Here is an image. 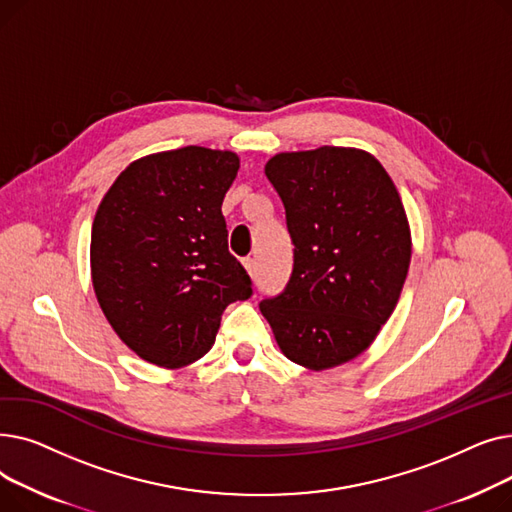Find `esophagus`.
<instances>
[{"label": "esophagus", "instance_id": "34e87169", "mask_svg": "<svg viewBox=\"0 0 512 512\" xmlns=\"http://www.w3.org/2000/svg\"><path fill=\"white\" fill-rule=\"evenodd\" d=\"M242 265H245V270H247V274L251 276V278H255L257 276V263H255V259H245L242 261Z\"/></svg>", "mask_w": 512, "mask_h": 512}]
</instances>
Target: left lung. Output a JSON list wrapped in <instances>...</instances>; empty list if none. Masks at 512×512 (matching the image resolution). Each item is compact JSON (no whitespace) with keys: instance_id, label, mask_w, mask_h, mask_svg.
I'll use <instances>...</instances> for the list:
<instances>
[{"instance_id":"8db88e82","label":"left lung","mask_w":512,"mask_h":512,"mask_svg":"<svg viewBox=\"0 0 512 512\" xmlns=\"http://www.w3.org/2000/svg\"><path fill=\"white\" fill-rule=\"evenodd\" d=\"M294 245L292 276L259 303L292 363L353 361L390 319L411 263L405 205L384 166L355 147L276 153L265 164Z\"/></svg>"}]
</instances>
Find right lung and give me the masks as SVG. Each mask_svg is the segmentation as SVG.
Instances as JSON below:
<instances>
[{"mask_svg": "<svg viewBox=\"0 0 512 512\" xmlns=\"http://www.w3.org/2000/svg\"><path fill=\"white\" fill-rule=\"evenodd\" d=\"M232 151L188 145L134 159L97 207L91 280L118 338L143 361L178 369L215 342L224 309L251 278L228 251L222 203Z\"/></svg>", "mask_w": 512, "mask_h": 512, "instance_id": "obj_1", "label": "right lung"}]
</instances>
